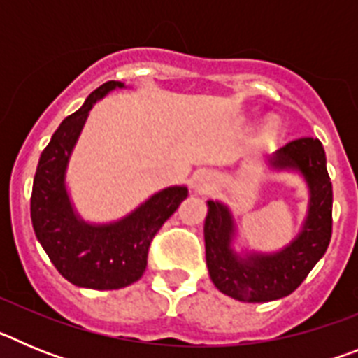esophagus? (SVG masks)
I'll list each match as a JSON object with an SVG mask.
<instances>
[{
  "mask_svg": "<svg viewBox=\"0 0 358 358\" xmlns=\"http://www.w3.org/2000/svg\"><path fill=\"white\" fill-rule=\"evenodd\" d=\"M215 173H211L210 170H199L192 177V188L197 192V194H208L210 189L215 188Z\"/></svg>",
  "mask_w": 358,
  "mask_h": 358,
  "instance_id": "esophagus-1",
  "label": "esophagus"
}]
</instances>
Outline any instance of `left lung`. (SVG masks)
I'll use <instances>...</instances> for the list:
<instances>
[{
	"label": "left lung",
	"mask_w": 358,
	"mask_h": 358,
	"mask_svg": "<svg viewBox=\"0 0 358 358\" xmlns=\"http://www.w3.org/2000/svg\"><path fill=\"white\" fill-rule=\"evenodd\" d=\"M274 170L299 172L308 186V213L299 235L276 252L238 255L231 248L235 220L229 208L208 201L204 220L206 264L211 281L238 301L265 303L292 294L327 252L331 238V192L327 156L321 141L299 138L268 157Z\"/></svg>",
	"instance_id": "8db88e82"
}]
</instances>
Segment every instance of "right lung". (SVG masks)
<instances>
[{"mask_svg": "<svg viewBox=\"0 0 358 358\" xmlns=\"http://www.w3.org/2000/svg\"><path fill=\"white\" fill-rule=\"evenodd\" d=\"M123 82L109 80L64 120L44 148L34 177L31 226L55 268L69 283L84 289L116 290L140 280L150 242L159 227L188 197L186 186H170L109 224H90L75 211L66 189V170L90 110Z\"/></svg>", "mask_w": 358, "mask_h": 358, "instance_id": "obj_1", "label": "right lung"}]
</instances>
